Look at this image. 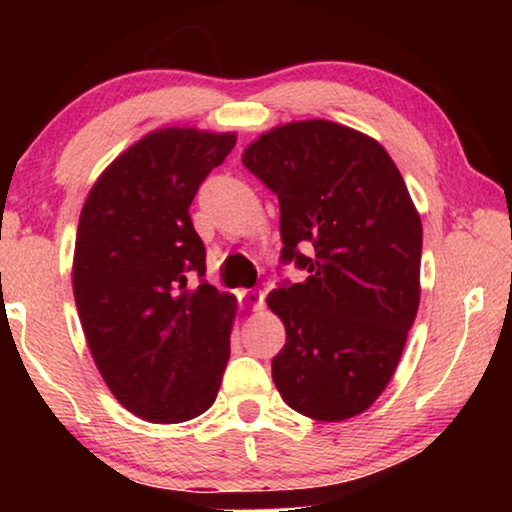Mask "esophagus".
<instances>
[{
  "instance_id": "34e87169",
  "label": "esophagus",
  "mask_w": 512,
  "mask_h": 512,
  "mask_svg": "<svg viewBox=\"0 0 512 512\" xmlns=\"http://www.w3.org/2000/svg\"><path fill=\"white\" fill-rule=\"evenodd\" d=\"M240 303H242V307H251V310H261V307H263V291L244 289L240 293Z\"/></svg>"
}]
</instances>
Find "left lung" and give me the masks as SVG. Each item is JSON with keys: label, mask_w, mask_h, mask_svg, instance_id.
<instances>
[{"label": "left lung", "mask_w": 512, "mask_h": 512, "mask_svg": "<svg viewBox=\"0 0 512 512\" xmlns=\"http://www.w3.org/2000/svg\"><path fill=\"white\" fill-rule=\"evenodd\" d=\"M242 163L279 200V261L307 272L268 296L286 328L275 387L319 422L359 415L394 377L419 307L422 221L401 172L375 139L321 118L265 132Z\"/></svg>", "instance_id": "8db88e82"}]
</instances>
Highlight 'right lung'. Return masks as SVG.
Returning <instances> with one entry per match:
<instances>
[{
    "label": "right lung",
    "mask_w": 512,
    "mask_h": 512,
    "mask_svg": "<svg viewBox=\"0 0 512 512\" xmlns=\"http://www.w3.org/2000/svg\"><path fill=\"white\" fill-rule=\"evenodd\" d=\"M233 146V132H151L81 209L72 282L83 333L111 394L146 422H188L219 394L235 298L207 284L188 207Z\"/></svg>",
    "instance_id": "1"
}]
</instances>
